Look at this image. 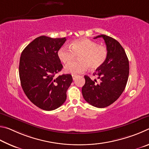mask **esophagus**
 Returning a JSON list of instances; mask_svg holds the SVG:
<instances>
[{
	"label": "esophagus",
	"mask_w": 149,
	"mask_h": 149,
	"mask_svg": "<svg viewBox=\"0 0 149 149\" xmlns=\"http://www.w3.org/2000/svg\"><path fill=\"white\" fill-rule=\"evenodd\" d=\"M72 78H73V79H74V80H75V78L77 77V75H74V74H72Z\"/></svg>",
	"instance_id": "obj_1"
}]
</instances>
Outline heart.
I'll return each instance as SVG.
<instances>
[{"instance_id": "obj_1", "label": "heart", "mask_w": 149, "mask_h": 149, "mask_svg": "<svg viewBox=\"0 0 149 149\" xmlns=\"http://www.w3.org/2000/svg\"><path fill=\"white\" fill-rule=\"evenodd\" d=\"M108 49L97 42L87 38L74 40L70 47L64 46L58 51V56L64 64H68L79 54V60L70 63L65 71L70 74H79L90 68L94 70L104 64L108 57Z\"/></svg>"}]
</instances>
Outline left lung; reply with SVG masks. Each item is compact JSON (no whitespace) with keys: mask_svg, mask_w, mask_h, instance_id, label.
<instances>
[{"mask_svg":"<svg viewBox=\"0 0 149 149\" xmlns=\"http://www.w3.org/2000/svg\"><path fill=\"white\" fill-rule=\"evenodd\" d=\"M104 40L108 49L107 59L93 74L99 80H92L85 75L82 87L84 99L97 108H105L120 97L127 84L130 73L129 60L122 45L116 40L105 35H98Z\"/></svg>","mask_w":149,"mask_h":149,"instance_id":"8db88e82","label":"left lung"}]
</instances>
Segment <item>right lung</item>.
Listing matches in <instances>:
<instances>
[{
    "label": "right lung",
    "instance_id": "right-lung-1",
    "mask_svg": "<svg viewBox=\"0 0 149 149\" xmlns=\"http://www.w3.org/2000/svg\"><path fill=\"white\" fill-rule=\"evenodd\" d=\"M65 41V37L40 36L25 48L20 57L22 89L30 101L44 110H53L64 104L73 81L70 74L54 76L63 68L58 51Z\"/></svg>",
    "mask_w": 149,
    "mask_h": 149
}]
</instances>
